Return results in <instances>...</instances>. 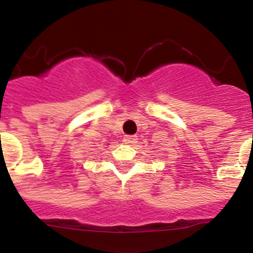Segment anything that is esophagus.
<instances>
[{
    "label": "esophagus",
    "mask_w": 253,
    "mask_h": 253,
    "mask_svg": "<svg viewBox=\"0 0 253 253\" xmlns=\"http://www.w3.org/2000/svg\"><path fill=\"white\" fill-rule=\"evenodd\" d=\"M122 142L127 143V145H133V143L137 142V136H133V134H126L122 140Z\"/></svg>",
    "instance_id": "34e87169"
}]
</instances>
